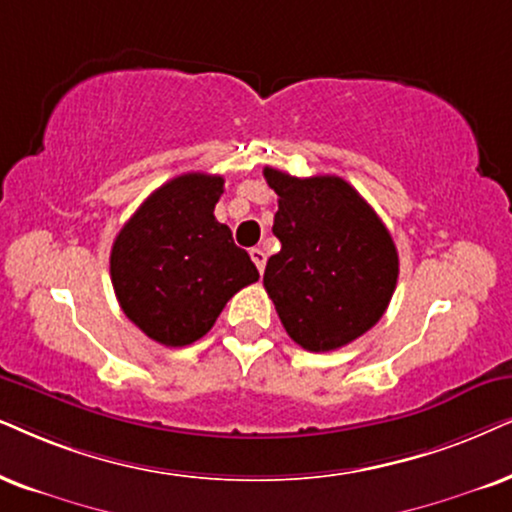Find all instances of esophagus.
Here are the masks:
<instances>
[{"instance_id": "34e87169", "label": "esophagus", "mask_w": 512, "mask_h": 512, "mask_svg": "<svg viewBox=\"0 0 512 512\" xmlns=\"http://www.w3.org/2000/svg\"><path fill=\"white\" fill-rule=\"evenodd\" d=\"M250 260L255 262V267L260 269V274L264 271V264H267V255H264L262 248H252L250 250Z\"/></svg>"}]
</instances>
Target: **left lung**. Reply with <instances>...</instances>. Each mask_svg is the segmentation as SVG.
Listing matches in <instances>:
<instances>
[{
  "mask_svg": "<svg viewBox=\"0 0 512 512\" xmlns=\"http://www.w3.org/2000/svg\"><path fill=\"white\" fill-rule=\"evenodd\" d=\"M278 196L264 288L297 345L331 352L371 331L399 276L394 241L375 210L340 177L297 179L264 167Z\"/></svg>",
  "mask_w": 512,
  "mask_h": 512,
  "instance_id": "left-lung-1",
  "label": "left lung"
}]
</instances>
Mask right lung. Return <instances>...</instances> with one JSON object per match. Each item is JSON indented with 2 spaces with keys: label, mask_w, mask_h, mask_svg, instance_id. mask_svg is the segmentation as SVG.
<instances>
[{
  "label": "right lung",
  "mask_w": 512,
  "mask_h": 512,
  "mask_svg": "<svg viewBox=\"0 0 512 512\" xmlns=\"http://www.w3.org/2000/svg\"><path fill=\"white\" fill-rule=\"evenodd\" d=\"M219 174L189 172L155 189L115 236L111 281L127 319L165 347L215 326L226 302L260 278L231 229L215 219Z\"/></svg>",
  "instance_id": "1"
}]
</instances>
